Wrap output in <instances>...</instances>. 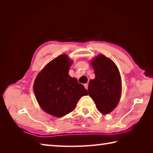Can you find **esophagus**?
<instances>
[{"mask_svg": "<svg viewBox=\"0 0 153 153\" xmlns=\"http://www.w3.org/2000/svg\"><path fill=\"white\" fill-rule=\"evenodd\" d=\"M84 87H85V88L88 90V84H85L84 85Z\"/></svg>", "mask_w": 153, "mask_h": 153, "instance_id": "1", "label": "esophagus"}]
</instances>
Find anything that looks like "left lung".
Returning a JSON list of instances; mask_svg holds the SVG:
<instances>
[{
	"label": "left lung",
	"mask_w": 153,
	"mask_h": 153,
	"mask_svg": "<svg viewBox=\"0 0 153 153\" xmlns=\"http://www.w3.org/2000/svg\"><path fill=\"white\" fill-rule=\"evenodd\" d=\"M95 74L90 79L88 94L94 100L97 109L107 115L113 111L121 96V77L118 67L111 59L98 55L90 61Z\"/></svg>",
	"instance_id": "obj_1"
}]
</instances>
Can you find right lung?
<instances>
[{"mask_svg":"<svg viewBox=\"0 0 153 153\" xmlns=\"http://www.w3.org/2000/svg\"><path fill=\"white\" fill-rule=\"evenodd\" d=\"M74 61L62 54L46 65L36 76L33 90L36 100L46 113L61 117L76 108L87 90L71 77L69 71Z\"/></svg>","mask_w":153,"mask_h":153,"instance_id":"1","label":"right lung"}]
</instances>
